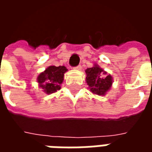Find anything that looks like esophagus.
<instances>
[{"label":"esophagus","instance_id":"34e87169","mask_svg":"<svg viewBox=\"0 0 152 152\" xmlns=\"http://www.w3.org/2000/svg\"><path fill=\"white\" fill-rule=\"evenodd\" d=\"M75 69H76V70H81V65H78V66H76V67H75Z\"/></svg>","mask_w":152,"mask_h":152}]
</instances>
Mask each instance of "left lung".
<instances>
[{"instance_id":"obj_1","label":"left lung","mask_w":152,"mask_h":152,"mask_svg":"<svg viewBox=\"0 0 152 152\" xmlns=\"http://www.w3.org/2000/svg\"><path fill=\"white\" fill-rule=\"evenodd\" d=\"M86 83L90 91L97 95H105L112 87V77L110 74L95 64L86 70Z\"/></svg>"}]
</instances>
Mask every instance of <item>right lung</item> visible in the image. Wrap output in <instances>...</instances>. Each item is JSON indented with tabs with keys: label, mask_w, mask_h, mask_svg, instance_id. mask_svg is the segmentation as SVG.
I'll list each match as a JSON object with an SVG mask.
<instances>
[{
	"label": "right lung",
	"mask_w": 152,
	"mask_h": 152,
	"mask_svg": "<svg viewBox=\"0 0 152 152\" xmlns=\"http://www.w3.org/2000/svg\"><path fill=\"white\" fill-rule=\"evenodd\" d=\"M67 69L65 66H50L39 74L37 82L39 87L43 89L47 94L57 92L61 89V84L63 81L64 73Z\"/></svg>",
	"instance_id": "right-lung-1"
}]
</instances>
